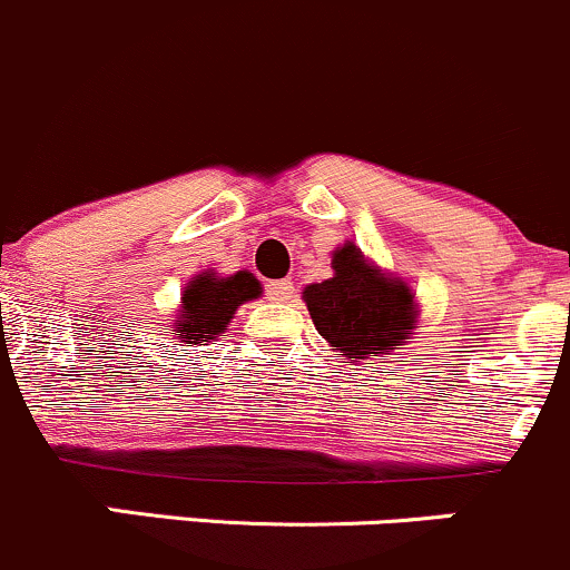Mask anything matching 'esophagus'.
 <instances>
[{
  "mask_svg": "<svg viewBox=\"0 0 570 570\" xmlns=\"http://www.w3.org/2000/svg\"><path fill=\"white\" fill-rule=\"evenodd\" d=\"M265 292L271 303H289L292 295H295V286H292V281H271Z\"/></svg>",
  "mask_w": 570,
  "mask_h": 570,
  "instance_id": "esophagus-1",
  "label": "esophagus"
}]
</instances>
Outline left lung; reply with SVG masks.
Segmentation results:
<instances>
[{
    "mask_svg": "<svg viewBox=\"0 0 570 570\" xmlns=\"http://www.w3.org/2000/svg\"><path fill=\"white\" fill-rule=\"evenodd\" d=\"M333 271V278L303 292L318 335L346 360L365 365H373V356L403 346L414 330L409 286L367 265L354 243L337 248Z\"/></svg>",
    "mask_w": 570,
    "mask_h": 570,
    "instance_id": "1",
    "label": "left lung"
}]
</instances>
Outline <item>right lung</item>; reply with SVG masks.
<instances>
[{
	"instance_id": "add662e5",
	"label": "right lung",
	"mask_w": 570,
	"mask_h": 570,
	"mask_svg": "<svg viewBox=\"0 0 570 570\" xmlns=\"http://www.w3.org/2000/svg\"><path fill=\"white\" fill-rule=\"evenodd\" d=\"M262 295L259 281L252 273L240 271L229 278H216L214 273H203L186 286L184 305L173 324V335L189 346H208L218 333H224L229 318L246 299Z\"/></svg>"
}]
</instances>
